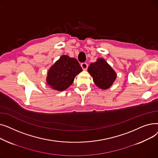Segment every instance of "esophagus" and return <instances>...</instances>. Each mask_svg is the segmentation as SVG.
I'll use <instances>...</instances> for the list:
<instances>
[{
    "label": "esophagus",
    "mask_w": 158,
    "mask_h": 158,
    "mask_svg": "<svg viewBox=\"0 0 158 158\" xmlns=\"http://www.w3.org/2000/svg\"><path fill=\"white\" fill-rule=\"evenodd\" d=\"M81 66L82 69H83L84 70H86L87 69V68H88V64L86 63H82L81 64Z\"/></svg>",
    "instance_id": "obj_1"
}]
</instances>
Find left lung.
Listing matches in <instances>:
<instances>
[{"instance_id": "8db88e82", "label": "left lung", "mask_w": 158, "mask_h": 158, "mask_svg": "<svg viewBox=\"0 0 158 158\" xmlns=\"http://www.w3.org/2000/svg\"><path fill=\"white\" fill-rule=\"evenodd\" d=\"M88 72L93 77L95 84L101 89H108L117 78V73L102 58L91 63Z\"/></svg>"}]
</instances>
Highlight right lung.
<instances>
[{
  "label": "right lung",
  "instance_id": "right-lung-1",
  "mask_svg": "<svg viewBox=\"0 0 158 158\" xmlns=\"http://www.w3.org/2000/svg\"><path fill=\"white\" fill-rule=\"evenodd\" d=\"M82 71L76 59L63 55L48 70L47 83L52 89L61 92L73 83L75 77Z\"/></svg>",
  "mask_w": 158,
  "mask_h": 158
}]
</instances>
